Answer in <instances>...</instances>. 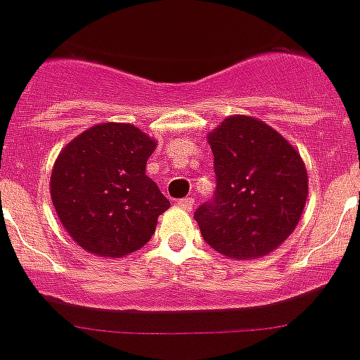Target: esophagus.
<instances>
[{
  "label": "esophagus",
  "instance_id": "esophagus-1",
  "mask_svg": "<svg viewBox=\"0 0 360 360\" xmlns=\"http://www.w3.org/2000/svg\"><path fill=\"white\" fill-rule=\"evenodd\" d=\"M177 205H179L181 209L190 210V209H192V205H194V200H192V198H183V200L177 201Z\"/></svg>",
  "mask_w": 360,
  "mask_h": 360
}]
</instances>
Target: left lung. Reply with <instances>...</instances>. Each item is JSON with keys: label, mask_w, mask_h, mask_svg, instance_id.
<instances>
[{"label": "left lung", "mask_w": 360, "mask_h": 360, "mask_svg": "<svg viewBox=\"0 0 360 360\" xmlns=\"http://www.w3.org/2000/svg\"><path fill=\"white\" fill-rule=\"evenodd\" d=\"M214 198L194 212L203 240L229 259H259L296 229L309 179L294 146L251 116H229L209 134Z\"/></svg>", "instance_id": "8db88e82"}]
</instances>
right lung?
Masks as SVG:
<instances>
[{"mask_svg": "<svg viewBox=\"0 0 360 360\" xmlns=\"http://www.w3.org/2000/svg\"><path fill=\"white\" fill-rule=\"evenodd\" d=\"M155 140L131 124L90 127L60 153L51 172V201L68 235L99 257L129 255L150 242L170 207L146 162Z\"/></svg>", "mask_w": 360, "mask_h": 360, "instance_id": "1", "label": "right lung"}]
</instances>
